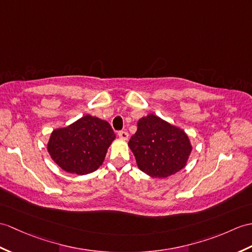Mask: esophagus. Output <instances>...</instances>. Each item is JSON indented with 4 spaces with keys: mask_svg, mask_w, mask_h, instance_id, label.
Here are the masks:
<instances>
[{
    "mask_svg": "<svg viewBox=\"0 0 252 252\" xmlns=\"http://www.w3.org/2000/svg\"><path fill=\"white\" fill-rule=\"evenodd\" d=\"M118 135H119V137L122 138V139H127L128 133H127L126 131H120V132L118 133Z\"/></svg>",
    "mask_w": 252,
    "mask_h": 252,
    "instance_id": "34e87169",
    "label": "esophagus"
}]
</instances>
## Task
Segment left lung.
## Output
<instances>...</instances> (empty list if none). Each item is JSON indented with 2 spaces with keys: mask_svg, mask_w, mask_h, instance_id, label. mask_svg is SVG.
<instances>
[{
  "mask_svg": "<svg viewBox=\"0 0 252 252\" xmlns=\"http://www.w3.org/2000/svg\"><path fill=\"white\" fill-rule=\"evenodd\" d=\"M128 147L140 171L151 177L165 178L184 168L191 154L187 134L153 114L137 122Z\"/></svg>",
  "mask_w": 252,
  "mask_h": 252,
  "instance_id": "obj_1",
  "label": "left lung"
}]
</instances>
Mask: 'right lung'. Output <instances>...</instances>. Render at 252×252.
<instances>
[{
    "instance_id": "obj_1",
    "label": "right lung",
    "mask_w": 252,
    "mask_h": 252,
    "mask_svg": "<svg viewBox=\"0 0 252 252\" xmlns=\"http://www.w3.org/2000/svg\"><path fill=\"white\" fill-rule=\"evenodd\" d=\"M115 137L107 121L86 115L71 126L52 132L47 149L65 172L86 175L102 165Z\"/></svg>"
}]
</instances>
